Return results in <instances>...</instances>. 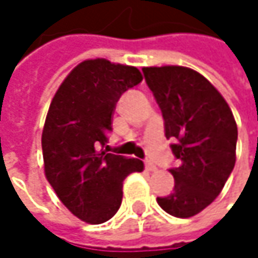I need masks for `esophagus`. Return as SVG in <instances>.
<instances>
[{"mask_svg": "<svg viewBox=\"0 0 258 258\" xmlns=\"http://www.w3.org/2000/svg\"><path fill=\"white\" fill-rule=\"evenodd\" d=\"M145 169H147V171H151V172H153V171H156L157 168H156V165H154L153 162H148V160H147V162H145Z\"/></svg>", "mask_w": 258, "mask_h": 258, "instance_id": "obj_1", "label": "esophagus"}]
</instances>
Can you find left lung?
I'll list each match as a JSON object with an SVG mask.
<instances>
[{
    "mask_svg": "<svg viewBox=\"0 0 258 258\" xmlns=\"http://www.w3.org/2000/svg\"><path fill=\"white\" fill-rule=\"evenodd\" d=\"M143 73L179 160L178 168L169 169L174 191L157 198V204L174 217L188 218L214 202L233 171L238 126L221 93L198 71L166 65Z\"/></svg>",
    "mask_w": 258,
    "mask_h": 258,
    "instance_id": "8db88e82",
    "label": "left lung"
}]
</instances>
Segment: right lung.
<instances>
[{"label":"right lung","mask_w":258,"mask_h":258,"mask_svg":"<svg viewBox=\"0 0 258 258\" xmlns=\"http://www.w3.org/2000/svg\"><path fill=\"white\" fill-rule=\"evenodd\" d=\"M143 81L138 68L89 59L59 86L48 108L41 147L46 178L60 202L90 224L118 211L123 179L144 163L99 150L107 143L120 96Z\"/></svg>","instance_id":"obj_1"}]
</instances>
